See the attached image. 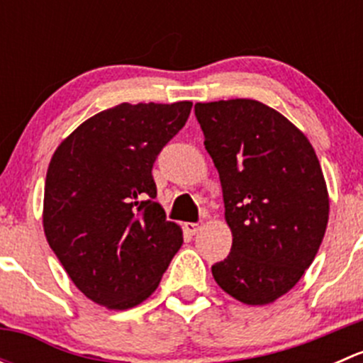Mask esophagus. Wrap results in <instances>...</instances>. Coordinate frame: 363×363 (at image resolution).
<instances>
[{"label":"esophagus","mask_w":363,"mask_h":363,"mask_svg":"<svg viewBox=\"0 0 363 363\" xmlns=\"http://www.w3.org/2000/svg\"><path fill=\"white\" fill-rule=\"evenodd\" d=\"M202 226H203V223H202V221H196V223H184V228L188 230V232L191 233V235H195V233H199L200 230H202Z\"/></svg>","instance_id":"obj_1"}]
</instances>
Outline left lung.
Here are the masks:
<instances>
[{
	"mask_svg": "<svg viewBox=\"0 0 363 363\" xmlns=\"http://www.w3.org/2000/svg\"><path fill=\"white\" fill-rule=\"evenodd\" d=\"M195 116L233 237L212 276L233 298L265 306L298 283L321 246L330 205L320 161L306 135L262 101L196 104Z\"/></svg>",
	"mask_w": 363,
	"mask_h": 363,
	"instance_id": "left-lung-1",
	"label": "left lung"
}]
</instances>
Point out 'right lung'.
<instances>
[{"mask_svg":"<svg viewBox=\"0 0 363 363\" xmlns=\"http://www.w3.org/2000/svg\"><path fill=\"white\" fill-rule=\"evenodd\" d=\"M191 101L121 104L84 121L60 144L43 193L50 250L87 298L124 311L144 302L182 246L156 202L152 164Z\"/></svg>","mask_w":363,"mask_h":363,"instance_id":"right-lung-1","label":"right lung"}]
</instances>
